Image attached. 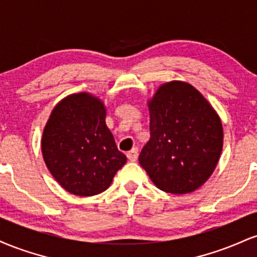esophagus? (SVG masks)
<instances>
[{"mask_svg":"<svg viewBox=\"0 0 257 257\" xmlns=\"http://www.w3.org/2000/svg\"><path fill=\"white\" fill-rule=\"evenodd\" d=\"M138 147H133L129 152H126V157L131 162H135L138 159Z\"/></svg>","mask_w":257,"mask_h":257,"instance_id":"1","label":"esophagus"}]
</instances>
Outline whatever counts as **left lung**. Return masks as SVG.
I'll use <instances>...</instances> for the list:
<instances>
[{
  "label": "left lung",
  "instance_id": "1",
  "mask_svg": "<svg viewBox=\"0 0 257 257\" xmlns=\"http://www.w3.org/2000/svg\"><path fill=\"white\" fill-rule=\"evenodd\" d=\"M147 105L151 138L139 163L159 190L193 192L219 163L223 145L219 114L193 85L182 81L162 84Z\"/></svg>",
  "mask_w": 257,
  "mask_h": 257
}]
</instances>
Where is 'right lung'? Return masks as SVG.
<instances>
[{"label": "right lung", "instance_id": "obj_1", "mask_svg": "<svg viewBox=\"0 0 257 257\" xmlns=\"http://www.w3.org/2000/svg\"><path fill=\"white\" fill-rule=\"evenodd\" d=\"M105 119L104 102L82 91L59 101L43 129L44 163L58 184L75 196L104 192L126 162Z\"/></svg>", "mask_w": 257, "mask_h": 257}]
</instances>
